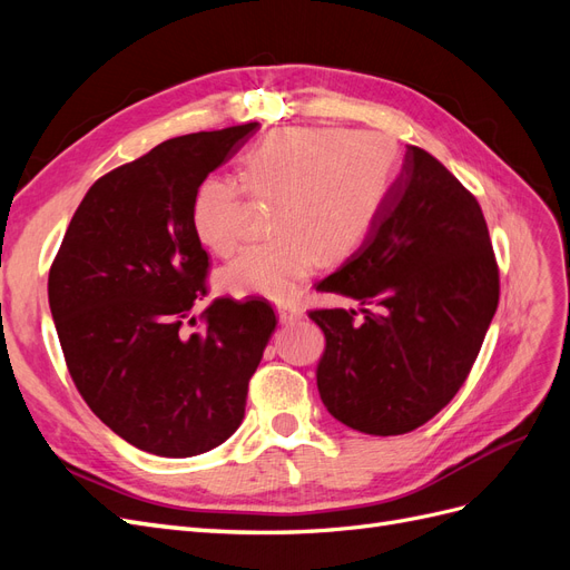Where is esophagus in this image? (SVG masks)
<instances>
[{
	"instance_id": "obj_1",
	"label": "esophagus",
	"mask_w": 570,
	"mask_h": 570,
	"mask_svg": "<svg viewBox=\"0 0 570 570\" xmlns=\"http://www.w3.org/2000/svg\"><path fill=\"white\" fill-rule=\"evenodd\" d=\"M278 316H281V323H295V321H299L304 316V312H302L299 306H295V304H281L278 306Z\"/></svg>"
}]
</instances>
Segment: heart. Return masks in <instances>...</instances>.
Here are the masks:
<instances>
[{
    "mask_svg": "<svg viewBox=\"0 0 570 570\" xmlns=\"http://www.w3.org/2000/svg\"><path fill=\"white\" fill-rule=\"evenodd\" d=\"M396 147L371 130L285 128L247 149L239 180L209 176L193 197L204 247L228 254L239 239L247 193L275 202L271 243L247 245L220 268L230 295L289 299L316 264L344 262L375 228L390 195Z\"/></svg>",
    "mask_w": 570,
    "mask_h": 570,
    "instance_id": "b5f03b06",
    "label": "heart"
}]
</instances>
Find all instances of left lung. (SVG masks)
Here are the masks:
<instances>
[{
  "label": "left lung",
  "mask_w": 570,
  "mask_h": 570,
  "mask_svg": "<svg viewBox=\"0 0 570 570\" xmlns=\"http://www.w3.org/2000/svg\"><path fill=\"white\" fill-rule=\"evenodd\" d=\"M318 287L362 312H308L325 335L323 404L358 433H411L454 400L497 312L499 266L478 199L409 147L366 243Z\"/></svg>",
  "instance_id": "left-lung-1"
}]
</instances>
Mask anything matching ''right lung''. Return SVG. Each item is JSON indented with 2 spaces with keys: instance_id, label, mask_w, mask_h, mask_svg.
I'll return each instance as SVG.
<instances>
[{
  "instance_id": "obj_1",
  "label": "right lung",
  "mask_w": 570,
  "mask_h": 570,
  "mask_svg": "<svg viewBox=\"0 0 570 570\" xmlns=\"http://www.w3.org/2000/svg\"><path fill=\"white\" fill-rule=\"evenodd\" d=\"M258 124L170 137L101 176L49 268V308L80 396L118 438L157 456H195L245 419L249 381L275 331L268 302L209 295L193 228L199 183ZM196 327L189 332L187 324Z\"/></svg>"
}]
</instances>
